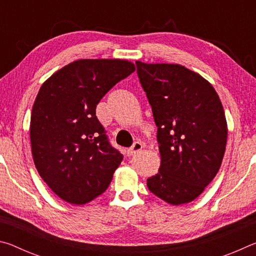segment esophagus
Segmentation results:
<instances>
[{
    "mask_svg": "<svg viewBox=\"0 0 256 256\" xmlns=\"http://www.w3.org/2000/svg\"><path fill=\"white\" fill-rule=\"evenodd\" d=\"M141 150H142V144H141V142L136 141V142H134L131 148L128 150V156H134V154H136L138 152H140Z\"/></svg>",
    "mask_w": 256,
    "mask_h": 256,
    "instance_id": "1",
    "label": "esophagus"
}]
</instances>
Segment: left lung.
I'll return each mask as SVG.
<instances>
[{"mask_svg": "<svg viewBox=\"0 0 256 256\" xmlns=\"http://www.w3.org/2000/svg\"><path fill=\"white\" fill-rule=\"evenodd\" d=\"M152 108L162 162L146 180L156 196L172 206L204 190L222 166L228 128L222 104L209 81L180 64L136 62Z\"/></svg>", "mask_w": 256, "mask_h": 256, "instance_id": "obj_1", "label": "left lung"}]
</instances>
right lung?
<instances>
[{"mask_svg":"<svg viewBox=\"0 0 256 256\" xmlns=\"http://www.w3.org/2000/svg\"><path fill=\"white\" fill-rule=\"evenodd\" d=\"M134 71L126 60H78L40 86L30 120L32 158L42 178L62 200L84 204L110 184L123 156L108 142L96 107Z\"/></svg>","mask_w":256,"mask_h":256,"instance_id":"1","label":"right lung"}]
</instances>
